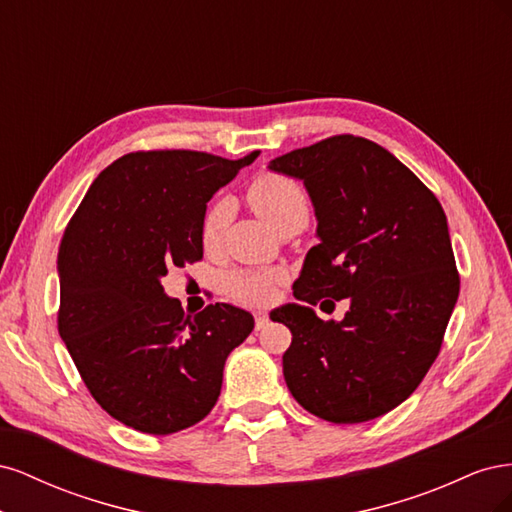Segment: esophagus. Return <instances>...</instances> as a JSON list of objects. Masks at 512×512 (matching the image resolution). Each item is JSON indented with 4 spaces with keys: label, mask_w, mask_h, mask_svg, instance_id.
Returning a JSON list of instances; mask_svg holds the SVG:
<instances>
[{
    "label": "esophagus",
    "mask_w": 512,
    "mask_h": 512,
    "mask_svg": "<svg viewBox=\"0 0 512 512\" xmlns=\"http://www.w3.org/2000/svg\"><path fill=\"white\" fill-rule=\"evenodd\" d=\"M254 322H256V331L265 329V327H267V322H269L267 312H256V314H254Z\"/></svg>",
    "instance_id": "obj_1"
}]
</instances>
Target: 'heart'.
<instances>
[{"label":"heart","mask_w":512,"mask_h":512,"mask_svg":"<svg viewBox=\"0 0 512 512\" xmlns=\"http://www.w3.org/2000/svg\"><path fill=\"white\" fill-rule=\"evenodd\" d=\"M252 207L271 224L277 232L286 226L305 222L309 218V203L301 185L284 175L262 173L258 175L250 190H247ZM235 215V203L228 196H220L209 203L200 220V241L205 250L213 252L222 245L226 230ZM286 280V275L277 269L262 271H235L226 277V290L235 301L245 305H265L273 301Z\"/></svg>","instance_id":"b5f03b06"}]
</instances>
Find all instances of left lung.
Wrapping results in <instances>:
<instances>
[{
  "mask_svg": "<svg viewBox=\"0 0 512 512\" xmlns=\"http://www.w3.org/2000/svg\"><path fill=\"white\" fill-rule=\"evenodd\" d=\"M269 168L303 181L320 239L292 286L299 303L271 312L292 333L288 389L337 425L391 412L436 361L459 297L444 209L408 166L361 136L324 138ZM331 298L351 301L344 321L311 309Z\"/></svg>",
  "mask_w": 512,
  "mask_h": 512,
  "instance_id": "obj_1",
  "label": "left lung"
}]
</instances>
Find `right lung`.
Returning <instances> with one entry per match:
<instances>
[{
    "label": "right lung",
    "instance_id": "right-lung-1",
    "mask_svg": "<svg viewBox=\"0 0 512 512\" xmlns=\"http://www.w3.org/2000/svg\"><path fill=\"white\" fill-rule=\"evenodd\" d=\"M185 149L136 151L104 168L59 245V335L98 404L168 436L211 412L228 354L254 316L228 303L183 314L162 277L203 258L211 196L252 164Z\"/></svg>",
    "mask_w": 512,
    "mask_h": 512
}]
</instances>
